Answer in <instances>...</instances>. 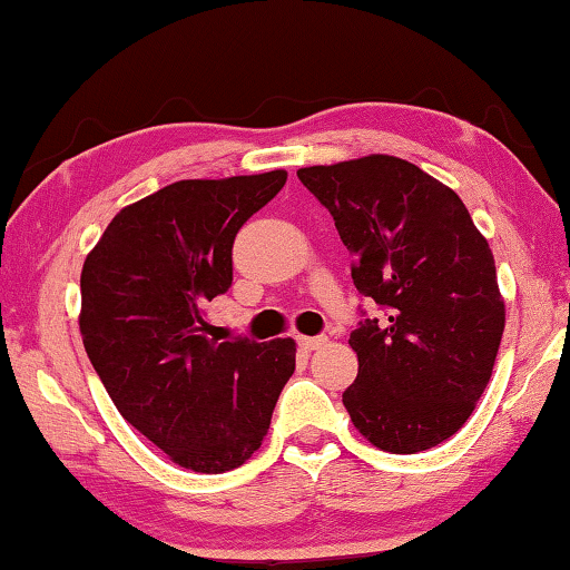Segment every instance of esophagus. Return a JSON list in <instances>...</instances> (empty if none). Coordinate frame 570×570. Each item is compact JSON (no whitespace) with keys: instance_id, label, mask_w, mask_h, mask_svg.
I'll list each match as a JSON object with an SVG mask.
<instances>
[{"instance_id":"esophagus-1","label":"esophagus","mask_w":570,"mask_h":570,"mask_svg":"<svg viewBox=\"0 0 570 570\" xmlns=\"http://www.w3.org/2000/svg\"><path fill=\"white\" fill-rule=\"evenodd\" d=\"M296 342H299V347L304 352H312V350H320L322 345H327V337H299Z\"/></svg>"}]
</instances>
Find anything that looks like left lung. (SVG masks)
<instances>
[{
    "mask_svg": "<svg viewBox=\"0 0 570 570\" xmlns=\"http://www.w3.org/2000/svg\"><path fill=\"white\" fill-rule=\"evenodd\" d=\"M296 175L334 218L357 292L385 309L350 334L360 367L342 403L352 423L391 454L441 444L482 399L504 332L490 243L454 189L405 159Z\"/></svg>",
    "mask_w": 570,
    "mask_h": 570,
    "instance_id": "8db88e82",
    "label": "left lung"
}]
</instances>
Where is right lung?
Masks as SVG:
<instances>
[{"instance_id":"add662e5","label":"right lung","mask_w":570,"mask_h":570,"mask_svg":"<svg viewBox=\"0 0 570 570\" xmlns=\"http://www.w3.org/2000/svg\"><path fill=\"white\" fill-rule=\"evenodd\" d=\"M286 171L179 179L126 205L80 271V334L126 421L200 474L246 464L268 433L296 342L207 337L205 304L233 284V240Z\"/></svg>"}]
</instances>
